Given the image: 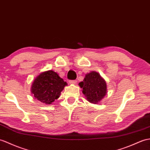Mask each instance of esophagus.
I'll list each match as a JSON object with an SVG mask.
<instances>
[{"label": "esophagus", "instance_id": "1", "mask_svg": "<svg viewBox=\"0 0 150 150\" xmlns=\"http://www.w3.org/2000/svg\"><path fill=\"white\" fill-rule=\"evenodd\" d=\"M69 83H71V84H75V83L76 82V81L75 80H70V81H69Z\"/></svg>", "mask_w": 150, "mask_h": 150}]
</instances>
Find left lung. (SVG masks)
Masks as SVG:
<instances>
[{"label": "left lung", "mask_w": 150, "mask_h": 150, "mask_svg": "<svg viewBox=\"0 0 150 150\" xmlns=\"http://www.w3.org/2000/svg\"><path fill=\"white\" fill-rule=\"evenodd\" d=\"M82 93L89 102L98 103L107 93L106 82L97 72L92 71L86 75L83 81L79 83Z\"/></svg>", "instance_id": "left-lung-1"}]
</instances>
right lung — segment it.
Masks as SVG:
<instances>
[{
  "instance_id": "right-lung-1",
  "label": "right lung",
  "mask_w": 150,
  "mask_h": 150,
  "mask_svg": "<svg viewBox=\"0 0 150 150\" xmlns=\"http://www.w3.org/2000/svg\"><path fill=\"white\" fill-rule=\"evenodd\" d=\"M66 85L67 82L57 73L49 70L41 73L35 79L31 92L40 102L50 104L59 98Z\"/></svg>"
}]
</instances>
